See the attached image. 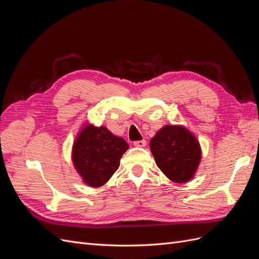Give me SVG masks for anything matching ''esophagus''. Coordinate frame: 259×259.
I'll use <instances>...</instances> for the list:
<instances>
[{
  "instance_id": "esophagus-1",
  "label": "esophagus",
  "mask_w": 259,
  "mask_h": 259,
  "mask_svg": "<svg viewBox=\"0 0 259 259\" xmlns=\"http://www.w3.org/2000/svg\"><path fill=\"white\" fill-rule=\"evenodd\" d=\"M146 144H147V142H146L145 139H143V140H138V142H134V146H135V147H139V148L145 147V146H146Z\"/></svg>"
}]
</instances>
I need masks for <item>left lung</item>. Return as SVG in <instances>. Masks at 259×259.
I'll return each mask as SVG.
<instances>
[{
	"instance_id": "1",
	"label": "left lung",
	"mask_w": 259,
	"mask_h": 259,
	"mask_svg": "<svg viewBox=\"0 0 259 259\" xmlns=\"http://www.w3.org/2000/svg\"><path fill=\"white\" fill-rule=\"evenodd\" d=\"M156 165L171 182L190 180L201 161V147L191 132L182 125H165L150 140Z\"/></svg>"
}]
</instances>
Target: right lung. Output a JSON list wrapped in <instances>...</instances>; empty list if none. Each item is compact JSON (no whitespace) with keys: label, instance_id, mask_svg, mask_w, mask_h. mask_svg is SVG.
I'll return each mask as SVG.
<instances>
[{"label":"right lung","instance_id":"add662e5","mask_svg":"<svg viewBox=\"0 0 259 259\" xmlns=\"http://www.w3.org/2000/svg\"><path fill=\"white\" fill-rule=\"evenodd\" d=\"M127 149V143L107 127L88 124L73 144V165L86 185L100 187L119 168L120 160Z\"/></svg>","mask_w":259,"mask_h":259}]
</instances>
